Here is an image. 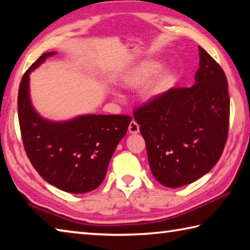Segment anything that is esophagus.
Masks as SVG:
<instances>
[{"label":"esophagus","instance_id":"34e87169","mask_svg":"<svg viewBox=\"0 0 250 250\" xmlns=\"http://www.w3.org/2000/svg\"><path fill=\"white\" fill-rule=\"evenodd\" d=\"M139 131H140V125L134 120L131 121L129 125V132L132 134H135V133H138Z\"/></svg>","mask_w":250,"mask_h":250}]
</instances>
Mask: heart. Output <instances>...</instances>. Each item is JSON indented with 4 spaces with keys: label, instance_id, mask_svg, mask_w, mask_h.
I'll use <instances>...</instances> for the list:
<instances>
[{
    "label": "heart",
    "instance_id": "obj_1",
    "mask_svg": "<svg viewBox=\"0 0 250 250\" xmlns=\"http://www.w3.org/2000/svg\"><path fill=\"white\" fill-rule=\"evenodd\" d=\"M161 69V64L157 62H143L135 65L130 71L126 72L122 78V85L125 87H140L144 85L146 82L152 78L156 72ZM170 80V75L164 72L157 76L156 79L149 82L143 89V97L147 101H152L160 97L165 92ZM116 97H120V95L115 93Z\"/></svg>",
    "mask_w": 250,
    "mask_h": 250
}]
</instances>
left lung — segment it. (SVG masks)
Returning <instances> with one entry per match:
<instances>
[{"label":"left lung","instance_id":"obj_1","mask_svg":"<svg viewBox=\"0 0 250 250\" xmlns=\"http://www.w3.org/2000/svg\"><path fill=\"white\" fill-rule=\"evenodd\" d=\"M199 56L191 87L171 88L133 112L152 174L165 187H181L208 174L228 139V80L200 46Z\"/></svg>","mask_w":250,"mask_h":250}]
</instances>
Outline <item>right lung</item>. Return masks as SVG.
<instances>
[{
	"instance_id": "1",
	"label": "right lung",
	"mask_w": 250,
	"mask_h": 250,
	"mask_svg": "<svg viewBox=\"0 0 250 250\" xmlns=\"http://www.w3.org/2000/svg\"><path fill=\"white\" fill-rule=\"evenodd\" d=\"M56 53H43L21 79L18 120L22 143L34 168L47 183L65 192L85 193L103 183L132 118L88 113L53 121L40 116L31 104L29 75Z\"/></svg>"
}]
</instances>
